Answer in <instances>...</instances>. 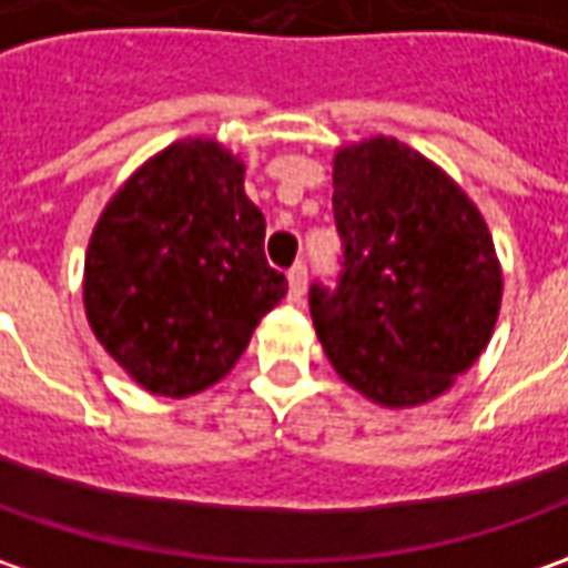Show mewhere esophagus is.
I'll list each match as a JSON object with an SVG mask.
<instances>
[{"mask_svg":"<svg viewBox=\"0 0 568 568\" xmlns=\"http://www.w3.org/2000/svg\"><path fill=\"white\" fill-rule=\"evenodd\" d=\"M307 288V266L295 264L288 270V302H302Z\"/></svg>","mask_w":568,"mask_h":568,"instance_id":"34e87169","label":"esophagus"}]
</instances>
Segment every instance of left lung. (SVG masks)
<instances>
[{"instance_id":"left-lung-1","label":"left lung","mask_w":568,"mask_h":568,"mask_svg":"<svg viewBox=\"0 0 568 568\" xmlns=\"http://www.w3.org/2000/svg\"><path fill=\"white\" fill-rule=\"evenodd\" d=\"M336 285H311L323 352L371 402L437 399L478 362L503 298L494 239L440 166L396 138L336 150Z\"/></svg>"}]
</instances>
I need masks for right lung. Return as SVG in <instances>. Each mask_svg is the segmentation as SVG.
I'll list each match as a JSON object with an SVG mask.
<instances>
[{
    "label": "right lung",
    "instance_id": "1",
    "mask_svg": "<svg viewBox=\"0 0 568 568\" xmlns=\"http://www.w3.org/2000/svg\"><path fill=\"white\" fill-rule=\"evenodd\" d=\"M264 232L239 156L204 138L160 150L90 235L93 336L156 396L182 399L223 381L288 288L266 264Z\"/></svg>",
    "mask_w": 568,
    "mask_h": 568
}]
</instances>
